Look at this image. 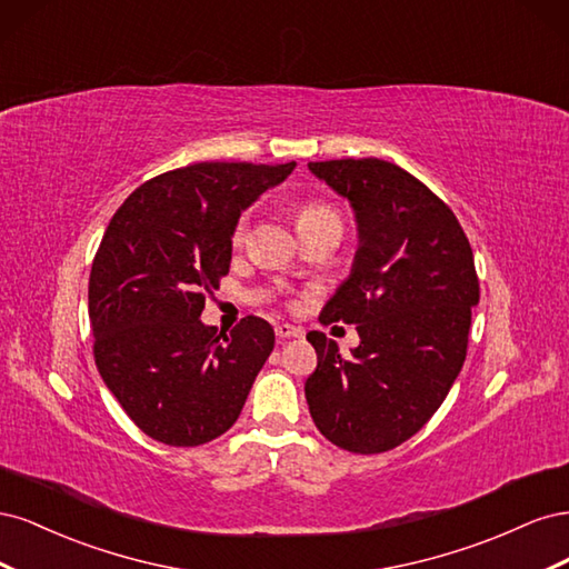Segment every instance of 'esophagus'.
<instances>
[{"label":"esophagus","instance_id":"34e87169","mask_svg":"<svg viewBox=\"0 0 569 569\" xmlns=\"http://www.w3.org/2000/svg\"><path fill=\"white\" fill-rule=\"evenodd\" d=\"M274 335H278L280 339H297V337H303V330L297 325L278 322V325H274Z\"/></svg>","mask_w":569,"mask_h":569}]
</instances>
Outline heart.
<instances>
[{
	"instance_id": "heart-1",
	"label": "heart",
	"mask_w": 569,
	"mask_h": 569,
	"mask_svg": "<svg viewBox=\"0 0 569 569\" xmlns=\"http://www.w3.org/2000/svg\"><path fill=\"white\" fill-rule=\"evenodd\" d=\"M322 220H339L337 211L332 209L330 203L325 201H306L299 206L297 211V226L299 230L301 228H308V226H316V222H322ZM249 234V216H239V220L234 222L232 228V244L239 247L247 239Z\"/></svg>"
}]
</instances>
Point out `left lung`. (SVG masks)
Wrapping results in <instances>:
<instances>
[{"label":"left lung","instance_id":"obj_1","mask_svg":"<svg viewBox=\"0 0 569 569\" xmlns=\"http://www.w3.org/2000/svg\"><path fill=\"white\" fill-rule=\"evenodd\" d=\"M349 199L358 251L320 322L356 325L349 358L322 332L306 401L320 435L351 453H385L425 427L468 353L479 280L468 237L432 189L382 159L308 163Z\"/></svg>","mask_w":569,"mask_h":569}]
</instances>
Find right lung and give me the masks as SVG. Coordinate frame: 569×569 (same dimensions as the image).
<instances>
[{
    "mask_svg": "<svg viewBox=\"0 0 569 569\" xmlns=\"http://www.w3.org/2000/svg\"><path fill=\"white\" fill-rule=\"evenodd\" d=\"M295 166L176 168L113 213L90 272L94 363L147 437L199 446L242 412L274 347L272 327L247 316L226 335L199 318L230 270L234 222Z\"/></svg>",
    "mask_w": 569,
    "mask_h": 569,
    "instance_id": "right-lung-1",
    "label": "right lung"
}]
</instances>
